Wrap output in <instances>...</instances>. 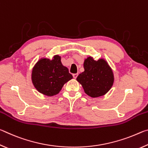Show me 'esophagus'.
Returning a JSON list of instances; mask_svg holds the SVG:
<instances>
[{
    "instance_id": "34e87169",
    "label": "esophagus",
    "mask_w": 148,
    "mask_h": 148,
    "mask_svg": "<svg viewBox=\"0 0 148 148\" xmlns=\"http://www.w3.org/2000/svg\"><path fill=\"white\" fill-rule=\"evenodd\" d=\"M77 74H73V77L74 79H76V77H77Z\"/></svg>"
}]
</instances>
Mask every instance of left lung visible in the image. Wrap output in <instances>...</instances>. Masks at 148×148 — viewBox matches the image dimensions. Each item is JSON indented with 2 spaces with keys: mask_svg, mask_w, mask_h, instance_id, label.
<instances>
[{
  "mask_svg": "<svg viewBox=\"0 0 148 148\" xmlns=\"http://www.w3.org/2000/svg\"><path fill=\"white\" fill-rule=\"evenodd\" d=\"M84 71L77 76L76 80L82 85L84 92L92 98L106 95L114 82L113 71L103 58L98 61L89 56L84 62Z\"/></svg>",
  "mask_w": 148,
  "mask_h": 148,
  "instance_id": "8db88e82",
  "label": "left lung"
}]
</instances>
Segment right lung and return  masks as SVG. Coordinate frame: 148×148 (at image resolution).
I'll use <instances>...</instances> for the list:
<instances>
[{
	"mask_svg": "<svg viewBox=\"0 0 148 148\" xmlns=\"http://www.w3.org/2000/svg\"><path fill=\"white\" fill-rule=\"evenodd\" d=\"M61 57L56 55L51 59L42 57L32 70L31 80L39 92L49 97L56 95L64 85L72 79L69 69L62 65Z\"/></svg>",
	"mask_w": 148,
	"mask_h": 148,
	"instance_id": "obj_1",
	"label": "right lung"
}]
</instances>
